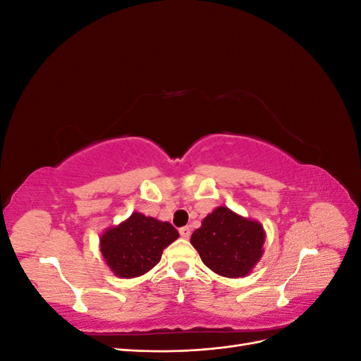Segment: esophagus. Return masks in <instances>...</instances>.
<instances>
[{
    "label": "esophagus",
    "instance_id": "obj_1",
    "mask_svg": "<svg viewBox=\"0 0 361 361\" xmlns=\"http://www.w3.org/2000/svg\"><path fill=\"white\" fill-rule=\"evenodd\" d=\"M179 233H180V236H182V238L188 239V238H190V235H191V228H190L188 226L180 227V228H179Z\"/></svg>",
    "mask_w": 361,
    "mask_h": 361
}]
</instances>
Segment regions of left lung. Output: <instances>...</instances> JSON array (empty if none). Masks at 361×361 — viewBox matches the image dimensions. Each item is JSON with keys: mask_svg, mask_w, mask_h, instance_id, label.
Wrapping results in <instances>:
<instances>
[{"mask_svg": "<svg viewBox=\"0 0 361 361\" xmlns=\"http://www.w3.org/2000/svg\"><path fill=\"white\" fill-rule=\"evenodd\" d=\"M265 228L259 221L218 206L191 235L203 264L227 279L247 277L264 255Z\"/></svg>", "mask_w": 361, "mask_h": 361, "instance_id": "8db88e82", "label": "left lung"}]
</instances>
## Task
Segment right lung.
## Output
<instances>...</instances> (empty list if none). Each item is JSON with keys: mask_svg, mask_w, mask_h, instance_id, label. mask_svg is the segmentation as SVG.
Listing matches in <instances>:
<instances>
[{"mask_svg": "<svg viewBox=\"0 0 361 361\" xmlns=\"http://www.w3.org/2000/svg\"><path fill=\"white\" fill-rule=\"evenodd\" d=\"M178 238L179 232L169 221L133 212L125 221L105 228L99 238V250L116 277L134 279L154 268L164 248Z\"/></svg>", "mask_w": 361, "mask_h": 361, "instance_id": "obj_1", "label": "right lung"}]
</instances>
